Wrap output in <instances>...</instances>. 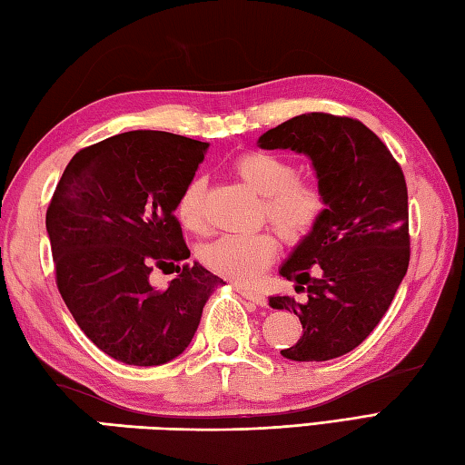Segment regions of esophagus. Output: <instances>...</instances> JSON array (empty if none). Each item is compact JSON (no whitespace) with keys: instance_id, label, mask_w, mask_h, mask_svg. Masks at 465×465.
Wrapping results in <instances>:
<instances>
[{"instance_id":"34e87169","label":"esophagus","mask_w":465,"mask_h":465,"mask_svg":"<svg viewBox=\"0 0 465 465\" xmlns=\"http://www.w3.org/2000/svg\"><path fill=\"white\" fill-rule=\"evenodd\" d=\"M240 294L246 301H252V302H256V305H260V307H264L266 305V297L262 292H254V291H248V289H240Z\"/></svg>"}]
</instances>
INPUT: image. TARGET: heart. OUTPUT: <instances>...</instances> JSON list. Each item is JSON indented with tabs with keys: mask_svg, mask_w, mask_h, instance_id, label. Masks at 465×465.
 Here are the masks:
<instances>
[{
	"mask_svg": "<svg viewBox=\"0 0 465 465\" xmlns=\"http://www.w3.org/2000/svg\"><path fill=\"white\" fill-rule=\"evenodd\" d=\"M235 174L264 197V215L284 242L299 243L315 230L325 213V195L315 183L297 179V166L268 152H248L235 160ZM205 179L195 176L183 189L176 215L187 230L205 225ZM278 242L272 233L223 235L201 250L203 264L238 284L254 282L272 264Z\"/></svg>",
	"mask_w": 465,
	"mask_h": 465,
	"instance_id": "1",
	"label": "heart"
}]
</instances>
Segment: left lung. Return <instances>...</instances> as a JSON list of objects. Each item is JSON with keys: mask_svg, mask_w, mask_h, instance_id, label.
I'll return each instance as SVG.
<instances>
[{"mask_svg": "<svg viewBox=\"0 0 465 465\" xmlns=\"http://www.w3.org/2000/svg\"><path fill=\"white\" fill-rule=\"evenodd\" d=\"M264 150L305 154L325 195L317 227L278 268L307 301L268 299L292 311L301 340L281 353L325 361L366 340L391 307L409 268V195L401 166L372 130L351 117L302 114L258 138Z\"/></svg>", "mask_w": 465, "mask_h": 465, "instance_id": "1", "label": "left lung"}]
</instances>
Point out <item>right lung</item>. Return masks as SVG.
<instances>
[{"instance_id": "obj_1", "label": "right lung", "mask_w": 465, "mask_h": 465, "mask_svg": "<svg viewBox=\"0 0 465 465\" xmlns=\"http://www.w3.org/2000/svg\"><path fill=\"white\" fill-rule=\"evenodd\" d=\"M207 142L136 130L83 148L46 211L56 286L81 331L128 366H160L187 350L222 278L195 264L174 211ZM154 267L180 272L166 290Z\"/></svg>"}]
</instances>
